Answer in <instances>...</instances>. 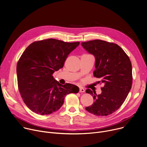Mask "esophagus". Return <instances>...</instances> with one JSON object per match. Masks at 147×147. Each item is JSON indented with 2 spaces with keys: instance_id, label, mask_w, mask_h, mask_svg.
I'll list each match as a JSON object with an SVG mask.
<instances>
[{
  "instance_id": "esophagus-1",
  "label": "esophagus",
  "mask_w": 147,
  "mask_h": 147,
  "mask_svg": "<svg viewBox=\"0 0 147 147\" xmlns=\"http://www.w3.org/2000/svg\"><path fill=\"white\" fill-rule=\"evenodd\" d=\"M85 92V89L82 88H80V92L82 93V92Z\"/></svg>"
}]
</instances>
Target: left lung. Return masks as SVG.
I'll use <instances>...</instances> for the list:
<instances>
[{
    "label": "left lung",
    "instance_id": "8db88e82",
    "mask_svg": "<svg viewBox=\"0 0 147 147\" xmlns=\"http://www.w3.org/2000/svg\"><path fill=\"white\" fill-rule=\"evenodd\" d=\"M82 47L95 56V77L104 86L99 95L88 89L94 103L85 108L96 116H107L116 111L127 97L132 82V65L126 53L118 45L102 40L82 42ZM100 82V81H98Z\"/></svg>",
    "mask_w": 147,
    "mask_h": 147
}]
</instances>
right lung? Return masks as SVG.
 Wrapping results in <instances>:
<instances>
[{
    "label": "right lung",
    "instance_id": "1",
    "mask_svg": "<svg viewBox=\"0 0 147 147\" xmlns=\"http://www.w3.org/2000/svg\"><path fill=\"white\" fill-rule=\"evenodd\" d=\"M80 42L68 43L48 39L28 46L17 63L18 88L26 105L33 112L44 115L58 111L65 96L78 93L73 84L63 85L52 74L63 66L68 55Z\"/></svg>",
    "mask_w": 147,
    "mask_h": 147
}]
</instances>
